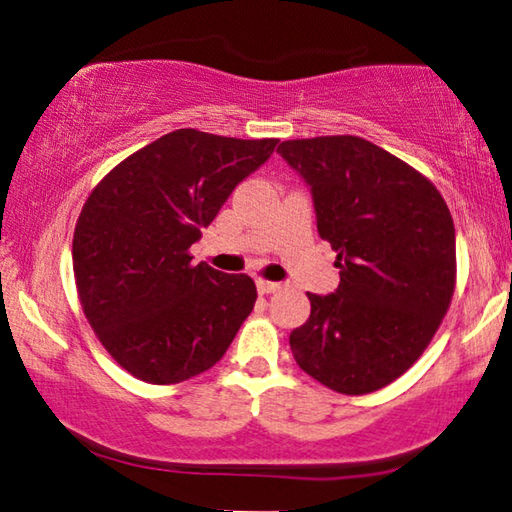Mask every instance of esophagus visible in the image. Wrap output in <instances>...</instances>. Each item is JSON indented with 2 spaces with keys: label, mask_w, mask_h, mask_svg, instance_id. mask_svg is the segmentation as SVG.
I'll return each instance as SVG.
<instances>
[{
  "label": "esophagus",
  "mask_w": 512,
  "mask_h": 512,
  "mask_svg": "<svg viewBox=\"0 0 512 512\" xmlns=\"http://www.w3.org/2000/svg\"><path fill=\"white\" fill-rule=\"evenodd\" d=\"M256 285H258V292H261V294H272V292H276V290H281V283H276V281L258 279Z\"/></svg>",
  "instance_id": "obj_1"
}]
</instances>
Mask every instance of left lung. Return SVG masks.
Wrapping results in <instances>:
<instances>
[{
    "instance_id": "left-lung-1",
    "label": "left lung",
    "mask_w": 512,
    "mask_h": 512,
    "mask_svg": "<svg viewBox=\"0 0 512 512\" xmlns=\"http://www.w3.org/2000/svg\"><path fill=\"white\" fill-rule=\"evenodd\" d=\"M281 157L306 179L339 288L310 294L290 348L310 378L364 396L414 366L456 288L452 213L429 179L353 134L292 139Z\"/></svg>"
}]
</instances>
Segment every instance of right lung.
<instances>
[{
  "label": "right lung",
  "instance_id": "obj_1",
  "mask_svg": "<svg viewBox=\"0 0 512 512\" xmlns=\"http://www.w3.org/2000/svg\"><path fill=\"white\" fill-rule=\"evenodd\" d=\"M276 143L182 128L132 152L89 193L71 249L78 299L134 378L177 384L209 371L254 310L247 274L193 265L188 249Z\"/></svg>",
  "mask_w": 512,
  "mask_h": 512
}]
</instances>
